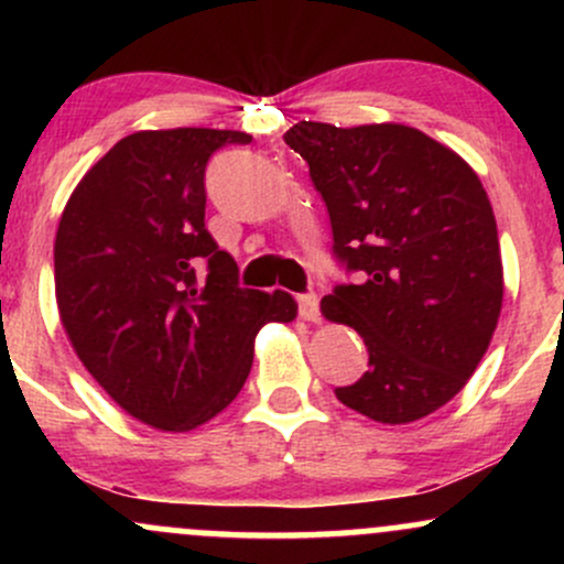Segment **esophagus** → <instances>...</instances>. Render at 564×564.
<instances>
[{
	"instance_id": "1",
	"label": "esophagus",
	"mask_w": 564,
	"mask_h": 564,
	"mask_svg": "<svg viewBox=\"0 0 564 564\" xmlns=\"http://www.w3.org/2000/svg\"><path fill=\"white\" fill-rule=\"evenodd\" d=\"M296 304H300V315L304 321H318L321 318V302H318V294H300L296 296Z\"/></svg>"
}]
</instances>
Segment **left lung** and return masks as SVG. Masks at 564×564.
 <instances>
[{
    "instance_id": "1",
    "label": "left lung",
    "mask_w": 564,
    "mask_h": 564,
    "mask_svg": "<svg viewBox=\"0 0 564 564\" xmlns=\"http://www.w3.org/2000/svg\"><path fill=\"white\" fill-rule=\"evenodd\" d=\"M283 140L326 200L336 262L360 273L321 302L368 349V371L336 398L381 424L430 416L464 390L501 315V249L480 177L403 124L300 121Z\"/></svg>"
}]
</instances>
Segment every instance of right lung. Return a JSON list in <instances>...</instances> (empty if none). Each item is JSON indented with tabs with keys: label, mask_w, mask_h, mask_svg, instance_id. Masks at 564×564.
<instances>
[{
	"label": "right lung",
	"mask_w": 564,
	"mask_h": 564,
	"mask_svg": "<svg viewBox=\"0 0 564 564\" xmlns=\"http://www.w3.org/2000/svg\"><path fill=\"white\" fill-rule=\"evenodd\" d=\"M246 142L204 127L129 134L84 174L57 225L55 296L70 345L129 416L156 430L217 416L249 377L262 323L296 318L286 291L238 286V264L206 230V164Z\"/></svg>",
	"instance_id": "add662e5"
}]
</instances>
